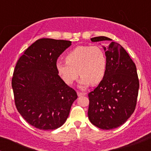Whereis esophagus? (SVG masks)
<instances>
[{"label": "esophagus", "instance_id": "esophagus-1", "mask_svg": "<svg viewBox=\"0 0 151 151\" xmlns=\"http://www.w3.org/2000/svg\"><path fill=\"white\" fill-rule=\"evenodd\" d=\"M77 95L79 96H85L86 95V93L84 92H81V91H77Z\"/></svg>", "mask_w": 151, "mask_h": 151}]
</instances>
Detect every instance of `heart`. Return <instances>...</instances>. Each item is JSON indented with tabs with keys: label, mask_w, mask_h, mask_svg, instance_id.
<instances>
[{
	"label": "heart",
	"mask_w": 151,
	"mask_h": 151,
	"mask_svg": "<svg viewBox=\"0 0 151 151\" xmlns=\"http://www.w3.org/2000/svg\"><path fill=\"white\" fill-rule=\"evenodd\" d=\"M65 58L66 61L57 62L56 68L67 84H73L79 74L81 76L79 81L81 88L87 87L91 83L97 84L105 77L107 58L101 47L77 46L69 52Z\"/></svg>",
	"instance_id": "b5f03b06"
}]
</instances>
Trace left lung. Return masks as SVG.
Wrapping results in <instances>:
<instances>
[{
	"mask_svg": "<svg viewBox=\"0 0 151 151\" xmlns=\"http://www.w3.org/2000/svg\"><path fill=\"white\" fill-rule=\"evenodd\" d=\"M91 42L111 40L100 36ZM105 77L88 93V117L93 125L104 130L114 129L124 124L136 109L139 89L136 67L121 45L111 42L107 49Z\"/></svg>",
	"mask_w": 151,
	"mask_h": 151,
	"instance_id": "obj_1",
	"label": "left lung"
}]
</instances>
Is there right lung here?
Returning a JSON list of instances; mask_svg holds the SVG:
<instances>
[{
  "label": "right lung",
  "instance_id": "obj_1",
  "mask_svg": "<svg viewBox=\"0 0 151 151\" xmlns=\"http://www.w3.org/2000/svg\"><path fill=\"white\" fill-rule=\"evenodd\" d=\"M71 41L42 38L24 52L15 65L12 87L15 104L28 124L54 130L65 124L77 94L58 75L57 60Z\"/></svg>",
  "mask_w": 151,
  "mask_h": 151
}]
</instances>
